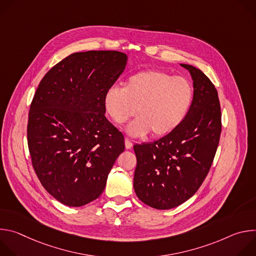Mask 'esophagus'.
Listing matches in <instances>:
<instances>
[{
    "mask_svg": "<svg viewBox=\"0 0 256 256\" xmlns=\"http://www.w3.org/2000/svg\"><path fill=\"white\" fill-rule=\"evenodd\" d=\"M124 144H126V149H132V142L128 138H126L124 140Z\"/></svg>",
    "mask_w": 256,
    "mask_h": 256,
    "instance_id": "obj_1",
    "label": "esophagus"
}]
</instances>
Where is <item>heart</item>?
Wrapping results in <instances>:
<instances>
[{
  "label": "heart",
  "instance_id": "obj_1",
  "mask_svg": "<svg viewBox=\"0 0 256 256\" xmlns=\"http://www.w3.org/2000/svg\"><path fill=\"white\" fill-rule=\"evenodd\" d=\"M194 100L188 80L160 70H146L130 76L124 87L106 90L105 112L120 126L138 114L128 126V134L142 136L152 132L162 136L173 132L186 118Z\"/></svg>",
  "mask_w": 256,
  "mask_h": 256
}]
</instances>
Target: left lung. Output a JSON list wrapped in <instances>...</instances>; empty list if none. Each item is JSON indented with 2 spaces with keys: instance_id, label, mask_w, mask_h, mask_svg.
I'll return each mask as SVG.
<instances>
[{
  "instance_id": "8db88e82",
  "label": "left lung",
  "mask_w": 256,
  "mask_h": 256,
  "mask_svg": "<svg viewBox=\"0 0 256 256\" xmlns=\"http://www.w3.org/2000/svg\"><path fill=\"white\" fill-rule=\"evenodd\" d=\"M181 66L188 70L194 81V100L186 118L160 140L134 146L136 194L157 210L178 206L198 192L212 166L222 130L214 84L200 68Z\"/></svg>"
}]
</instances>
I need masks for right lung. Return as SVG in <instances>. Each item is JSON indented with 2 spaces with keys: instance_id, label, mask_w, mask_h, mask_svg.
I'll use <instances>...</instances> for the list:
<instances>
[{
  "instance_id": "obj_1",
  "label": "right lung",
  "mask_w": 256,
  "mask_h": 256,
  "mask_svg": "<svg viewBox=\"0 0 256 256\" xmlns=\"http://www.w3.org/2000/svg\"><path fill=\"white\" fill-rule=\"evenodd\" d=\"M126 60L116 50L72 54L36 89L27 124L32 166L46 192L66 206L99 198L124 151L122 134L105 118L103 97Z\"/></svg>"
}]
</instances>
